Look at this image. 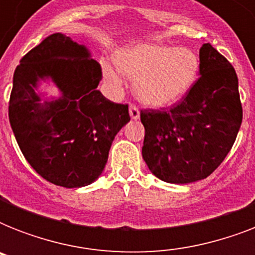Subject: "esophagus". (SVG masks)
Wrapping results in <instances>:
<instances>
[{
	"mask_svg": "<svg viewBox=\"0 0 255 255\" xmlns=\"http://www.w3.org/2000/svg\"><path fill=\"white\" fill-rule=\"evenodd\" d=\"M129 116H131L132 120H137L140 118L139 110H137V107H136V106H133V104H131V106H129Z\"/></svg>",
	"mask_w": 255,
	"mask_h": 255,
	"instance_id": "esophagus-1",
	"label": "esophagus"
}]
</instances>
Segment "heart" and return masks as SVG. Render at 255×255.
<instances>
[{
    "label": "heart",
    "mask_w": 255,
    "mask_h": 255,
    "mask_svg": "<svg viewBox=\"0 0 255 255\" xmlns=\"http://www.w3.org/2000/svg\"><path fill=\"white\" fill-rule=\"evenodd\" d=\"M116 63L124 74L135 78L133 90L143 103L164 107L176 103L197 81L200 58L189 47L159 43H137L120 51ZM104 78L112 87L122 86L119 73L104 67Z\"/></svg>",
    "instance_id": "heart-1"
}]
</instances>
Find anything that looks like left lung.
<instances>
[{
	"mask_svg": "<svg viewBox=\"0 0 255 255\" xmlns=\"http://www.w3.org/2000/svg\"><path fill=\"white\" fill-rule=\"evenodd\" d=\"M198 81L169 110H144L143 159L156 177L189 184L217 169L242 123L236 70L210 43L200 49Z\"/></svg>",
	"mask_w": 255,
	"mask_h": 255,
	"instance_id": "1",
	"label": "left lung"
}]
</instances>
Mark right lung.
Instances as JSON below:
<instances>
[{"instance_id":"add662e5","label":"right lung","mask_w":255,"mask_h":255,"mask_svg":"<svg viewBox=\"0 0 255 255\" xmlns=\"http://www.w3.org/2000/svg\"><path fill=\"white\" fill-rule=\"evenodd\" d=\"M50 80L60 96L44 100ZM102 69L85 45L62 33L45 38L19 61L10 94L9 120L27 163L55 185H90L103 172L116 133L129 122L127 104L98 90ZM44 102H41V99Z\"/></svg>"}]
</instances>
